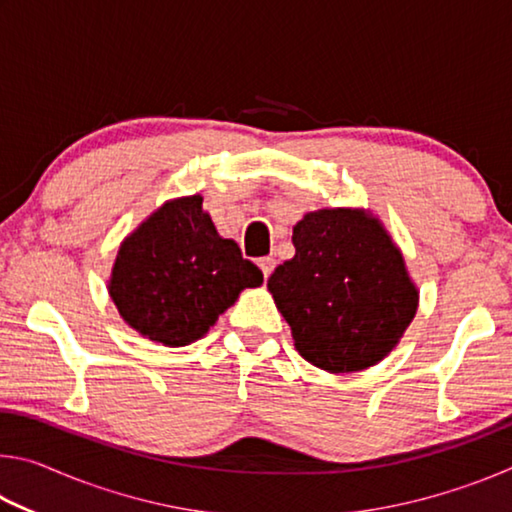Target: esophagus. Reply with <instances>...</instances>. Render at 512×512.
Masks as SVG:
<instances>
[{
	"mask_svg": "<svg viewBox=\"0 0 512 512\" xmlns=\"http://www.w3.org/2000/svg\"><path fill=\"white\" fill-rule=\"evenodd\" d=\"M259 268H262L264 277H268V275L273 273V268H275V259L273 257H262V259H259Z\"/></svg>",
	"mask_w": 512,
	"mask_h": 512,
	"instance_id": "34e87169",
	"label": "esophagus"
}]
</instances>
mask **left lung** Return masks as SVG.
I'll return each mask as SVG.
<instances>
[{
	"label": "left lung",
	"instance_id": "left-lung-1",
	"mask_svg": "<svg viewBox=\"0 0 512 512\" xmlns=\"http://www.w3.org/2000/svg\"><path fill=\"white\" fill-rule=\"evenodd\" d=\"M296 255L268 277L302 359L343 375L375 366L409 329L420 291L375 214L323 207L293 225Z\"/></svg>",
	"mask_w": 512,
	"mask_h": 512
}]
</instances>
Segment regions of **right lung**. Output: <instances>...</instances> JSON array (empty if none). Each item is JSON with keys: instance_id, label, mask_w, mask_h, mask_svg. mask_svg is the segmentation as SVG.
<instances>
[{"instance_id": "right-lung-1", "label": "right lung", "mask_w": 512, "mask_h": 512, "mask_svg": "<svg viewBox=\"0 0 512 512\" xmlns=\"http://www.w3.org/2000/svg\"><path fill=\"white\" fill-rule=\"evenodd\" d=\"M262 282V271L216 232L203 196L194 194L162 203L121 241L108 293L137 334L183 348Z\"/></svg>"}]
</instances>
